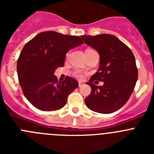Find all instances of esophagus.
<instances>
[{
    "label": "esophagus",
    "mask_w": 154,
    "mask_h": 154,
    "mask_svg": "<svg viewBox=\"0 0 154 154\" xmlns=\"http://www.w3.org/2000/svg\"><path fill=\"white\" fill-rule=\"evenodd\" d=\"M82 85H84L83 82H79V86L81 87V86H82Z\"/></svg>",
    "instance_id": "esophagus-1"
}]
</instances>
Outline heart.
I'll list each match as a JSON object with an SVG mask.
<instances>
[{
  "label": "heart",
  "mask_w": 154,
  "mask_h": 154,
  "mask_svg": "<svg viewBox=\"0 0 154 154\" xmlns=\"http://www.w3.org/2000/svg\"><path fill=\"white\" fill-rule=\"evenodd\" d=\"M75 75L77 76V77H79V78H81L82 77V74L81 73L78 72H75Z\"/></svg>",
  "instance_id": "heart-1"
}]
</instances>
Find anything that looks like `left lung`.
I'll return each mask as SVG.
<instances>
[{"mask_svg": "<svg viewBox=\"0 0 154 154\" xmlns=\"http://www.w3.org/2000/svg\"><path fill=\"white\" fill-rule=\"evenodd\" d=\"M85 43L99 52V67L87 85L92 92L85 99L86 106L99 113L116 112L126 104L133 92L138 71L131 50L112 35H82ZM94 80L103 81L102 87L91 83Z\"/></svg>", "mask_w": 154, "mask_h": 154, "instance_id": "1", "label": "left lung"}]
</instances>
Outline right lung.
Here are the masks:
<instances>
[{
	"label": "right lung",
	"instance_id": "add662e5",
	"mask_svg": "<svg viewBox=\"0 0 154 154\" xmlns=\"http://www.w3.org/2000/svg\"><path fill=\"white\" fill-rule=\"evenodd\" d=\"M82 44L80 37L49 31L41 32L24 46L17 72L23 93L34 106L52 111L66 104L68 96L78 88V82L69 76L58 82L54 73L64 65L66 53Z\"/></svg>",
	"mask_w": 154,
	"mask_h": 154
}]
</instances>
